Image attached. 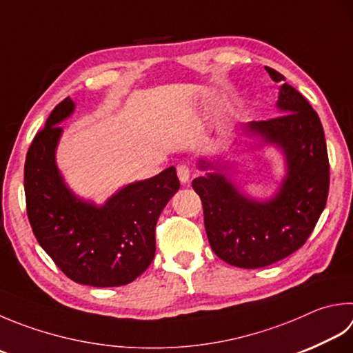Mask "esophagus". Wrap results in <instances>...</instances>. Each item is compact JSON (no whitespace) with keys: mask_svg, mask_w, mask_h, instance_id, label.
Masks as SVG:
<instances>
[{"mask_svg":"<svg viewBox=\"0 0 353 353\" xmlns=\"http://www.w3.org/2000/svg\"><path fill=\"white\" fill-rule=\"evenodd\" d=\"M176 174H178L179 181H181L183 184L189 183V178H190V169H189V165L179 164L178 168H176Z\"/></svg>","mask_w":353,"mask_h":353,"instance_id":"obj_1","label":"esophagus"}]
</instances>
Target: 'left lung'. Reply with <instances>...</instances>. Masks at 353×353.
Here are the masks:
<instances>
[{"label":"left lung","instance_id":"8db88e82","mask_svg":"<svg viewBox=\"0 0 353 353\" xmlns=\"http://www.w3.org/2000/svg\"><path fill=\"white\" fill-rule=\"evenodd\" d=\"M265 70L281 83L276 105L283 115L250 121L245 130L283 149L288 175L280 192L268 201H256L219 172L192 181L201 198L212 250L243 269L264 268L300 249L315 229L329 194V157L320 117L280 72ZM199 168L212 164L201 159Z\"/></svg>","mask_w":353,"mask_h":353}]
</instances>
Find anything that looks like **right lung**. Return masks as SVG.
<instances>
[{"instance_id": "obj_1", "label": "right lung", "mask_w": 353, "mask_h": 353, "mask_svg": "<svg viewBox=\"0 0 353 353\" xmlns=\"http://www.w3.org/2000/svg\"><path fill=\"white\" fill-rule=\"evenodd\" d=\"M75 104L63 99L33 138L24 164L26 209L33 235L65 276L78 284H129L155 256V225L179 189L175 168L125 185L101 208L77 198L64 184L55 149Z\"/></svg>"}]
</instances>
